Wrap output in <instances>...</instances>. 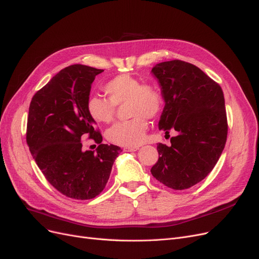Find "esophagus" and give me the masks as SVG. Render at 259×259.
Returning <instances> with one entry per match:
<instances>
[{
    "instance_id": "34e87169",
    "label": "esophagus",
    "mask_w": 259,
    "mask_h": 259,
    "mask_svg": "<svg viewBox=\"0 0 259 259\" xmlns=\"http://www.w3.org/2000/svg\"><path fill=\"white\" fill-rule=\"evenodd\" d=\"M137 150H139V147H126V148H123V151H126V152H133V151H137Z\"/></svg>"
}]
</instances>
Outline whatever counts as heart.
Masks as SVG:
<instances>
[{
	"mask_svg": "<svg viewBox=\"0 0 259 259\" xmlns=\"http://www.w3.org/2000/svg\"><path fill=\"white\" fill-rule=\"evenodd\" d=\"M104 91L108 99L91 96L88 99L89 115L98 123L110 122L115 114V106L127 102L129 120L114 123L107 132V140L121 147H137L145 141L148 129L147 118H155L163 107L162 95L151 84H141L138 78L129 74H120L108 81Z\"/></svg>",
	"mask_w": 259,
	"mask_h": 259,
	"instance_id": "heart-1",
	"label": "heart"
}]
</instances>
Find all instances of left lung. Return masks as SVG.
<instances>
[{
    "mask_svg": "<svg viewBox=\"0 0 259 259\" xmlns=\"http://www.w3.org/2000/svg\"><path fill=\"white\" fill-rule=\"evenodd\" d=\"M164 99L159 129L169 134L170 146L157 144L159 160L152 176L167 187L186 189L202 181L224 149L228 120L221 87L196 65L181 60L155 64Z\"/></svg>",
    "mask_w": 259,
    "mask_h": 259,
    "instance_id": "left-lung-1",
    "label": "left lung"
}]
</instances>
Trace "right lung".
Listing matches in <instances>:
<instances>
[{
    "label": "right lung",
    "mask_w": 259,
    "mask_h": 259,
    "mask_svg": "<svg viewBox=\"0 0 259 259\" xmlns=\"http://www.w3.org/2000/svg\"><path fill=\"white\" fill-rule=\"evenodd\" d=\"M102 72L82 64L66 66L33 95L28 111L26 142L32 157L58 192L77 200L103 192L121 152L118 146L102 143L87 110L91 85ZM84 136L100 144L95 152L82 150Z\"/></svg>",
    "instance_id": "right-lung-1"
}]
</instances>
